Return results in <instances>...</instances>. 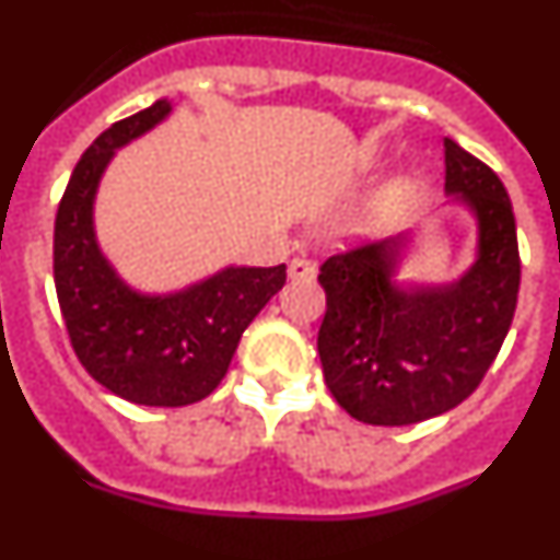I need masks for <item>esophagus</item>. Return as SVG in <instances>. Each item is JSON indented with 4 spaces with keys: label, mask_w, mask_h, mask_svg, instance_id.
I'll return each instance as SVG.
<instances>
[{
    "label": "esophagus",
    "mask_w": 560,
    "mask_h": 560,
    "mask_svg": "<svg viewBox=\"0 0 560 560\" xmlns=\"http://www.w3.org/2000/svg\"><path fill=\"white\" fill-rule=\"evenodd\" d=\"M289 277L291 280H314L316 266L311 260H303V257H294L289 264Z\"/></svg>",
    "instance_id": "1"
}]
</instances>
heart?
Returning a JSON list of instances; mask_svg holds the SVG:
<instances>
[{"label": "heart", "mask_w": 560, "mask_h": 560, "mask_svg": "<svg viewBox=\"0 0 560 560\" xmlns=\"http://www.w3.org/2000/svg\"><path fill=\"white\" fill-rule=\"evenodd\" d=\"M409 192H412V182L409 179H393L389 185H384L375 192L373 205H370V219H387V215L398 212L404 201L409 199Z\"/></svg>", "instance_id": "obj_1"}]
</instances>
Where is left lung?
Segmentation results:
<instances>
[{"mask_svg":"<svg viewBox=\"0 0 560 560\" xmlns=\"http://www.w3.org/2000/svg\"><path fill=\"white\" fill-rule=\"evenodd\" d=\"M446 145V192L471 207L477 260L457 283L393 280L409 237H387L330 255L319 266L325 384L350 418L409 427L463 404L497 359L518 300L516 219L491 167L454 140Z\"/></svg>","mask_w":560,"mask_h":560,"instance_id":"left-lung-1","label":"left lung"}]
</instances>
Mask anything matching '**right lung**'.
<instances>
[{"mask_svg":"<svg viewBox=\"0 0 560 560\" xmlns=\"http://www.w3.org/2000/svg\"><path fill=\"white\" fill-rule=\"evenodd\" d=\"M171 101L114 122L75 165L56 215L52 275L69 341L86 373L140 407H187L230 370L237 341L285 283V266H230L173 294H140L108 266L92 207L114 151L151 131Z\"/></svg>","mask_w":560,"mask_h":560,"instance_id":"add662e5","label":"right lung"}]
</instances>
